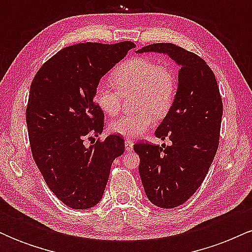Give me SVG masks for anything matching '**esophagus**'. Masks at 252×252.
Masks as SVG:
<instances>
[{"label":"esophagus","instance_id":"34e87169","mask_svg":"<svg viewBox=\"0 0 252 252\" xmlns=\"http://www.w3.org/2000/svg\"><path fill=\"white\" fill-rule=\"evenodd\" d=\"M126 152H131L134 149V142L131 140H126Z\"/></svg>","mask_w":252,"mask_h":252}]
</instances>
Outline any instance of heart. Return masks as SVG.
Here are the masks:
<instances>
[{
    "mask_svg": "<svg viewBox=\"0 0 252 252\" xmlns=\"http://www.w3.org/2000/svg\"><path fill=\"white\" fill-rule=\"evenodd\" d=\"M112 84L102 82L94 91L98 109L108 116H115L121 109L122 94L137 92V114L124 115L111 121L109 130L126 138H136L155 123V115L162 117L172 106L176 91L174 72L167 65L147 58H134L115 71Z\"/></svg>",
    "mask_w": 252,
    "mask_h": 252,
    "instance_id": "heart-1",
    "label": "heart"
}]
</instances>
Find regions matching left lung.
Listing matches in <instances>:
<instances>
[{"instance_id": "8db88e82", "label": "left lung", "mask_w": 252, "mask_h": 252, "mask_svg": "<svg viewBox=\"0 0 252 252\" xmlns=\"http://www.w3.org/2000/svg\"><path fill=\"white\" fill-rule=\"evenodd\" d=\"M162 53L180 67L169 111L155 130L170 146L137 143L140 172L147 198L161 209L180 206L194 194L218 149L222 103L216 76L194 53L174 43H153L136 53Z\"/></svg>"}]
</instances>
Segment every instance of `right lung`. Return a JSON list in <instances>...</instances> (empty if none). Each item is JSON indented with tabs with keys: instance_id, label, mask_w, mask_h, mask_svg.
<instances>
[{
	"instance_id": "obj_1",
	"label": "right lung",
	"mask_w": 252,
	"mask_h": 252,
	"mask_svg": "<svg viewBox=\"0 0 252 252\" xmlns=\"http://www.w3.org/2000/svg\"><path fill=\"white\" fill-rule=\"evenodd\" d=\"M134 47L131 41L68 46L32 82L26 111L32 154L50 189L71 209H91L102 200L111 164L124 153L117 135L89 147L84 140L103 131L97 85Z\"/></svg>"
}]
</instances>
